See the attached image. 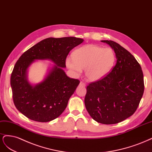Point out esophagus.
<instances>
[{
	"label": "esophagus",
	"instance_id": "esophagus-1",
	"mask_svg": "<svg viewBox=\"0 0 152 152\" xmlns=\"http://www.w3.org/2000/svg\"><path fill=\"white\" fill-rule=\"evenodd\" d=\"M80 86H85V83H84V82H83V81H80Z\"/></svg>",
	"mask_w": 152,
	"mask_h": 152
}]
</instances>
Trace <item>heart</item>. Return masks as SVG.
I'll return each instance as SVG.
<instances>
[{"mask_svg":"<svg viewBox=\"0 0 152 152\" xmlns=\"http://www.w3.org/2000/svg\"><path fill=\"white\" fill-rule=\"evenodd\" d=\"M115 61V54L110 48L86 45L76 49L73 57H68L66 65L76 74L85 69L87 79L96 81L109 74Z\"/></svg>","mask_w":152,"mask_h":152,"instance_id":"obj_1","label":"heart"}]
</instances>
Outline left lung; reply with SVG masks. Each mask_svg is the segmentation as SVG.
<instances>
[{"mask_svg": "<svg viewBox=\"0 0 152 152\" xmlns=\"http://www.w3.org/2000/svg\"><path fill=\"white\" fill-rule=\"evenodd\" d=\"M114 49L117 62L102 80L86 87V109L95 121L113 124L133 115L144 92L143 74L134 57L119 44L102 40Z\"/></svg>", "mask_w": 152, "mask_h": 152, "instance_id": "obj_1", "label": "left lung"}]
</instances>
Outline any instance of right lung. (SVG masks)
Returning <instances> with one entry per match:
<instances>
[{"label":"right lung","mask_w":152,"mask_h":152,"mask_svg":"<svg viewBox=\"0 0 152 152\" xmlns=\"http://www.w3.org/2000/svg\"><path fill=\"white\" fill-rule=\"evenodd\" d=\"M83 39L76 37L48 38L24 52L14 67L11 76L12 99L16 109L31 120L46 122L56 119L67 105L80 81L68 77L67 55ZM49 59L56 65L42 82L33 86L27 79V69L35 60Z\"/></svg>","instance_id":"1"}]
</instances>
